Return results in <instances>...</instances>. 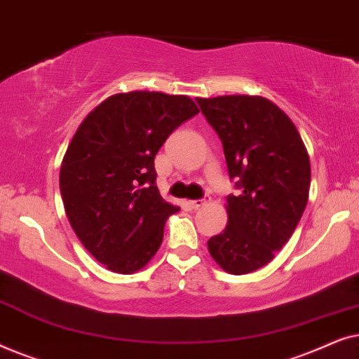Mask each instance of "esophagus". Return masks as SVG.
Listing matches in <instances>:
<instances>
[{"mask_svg": "<svg viewBox=\"0 0 359 359\" xmlns=\"http://www.w3.org/2000/svg\"><path fill=\"white\" fill-rule=\"evenodd\" d=\"M205 204V199H193V201H189V205L193 209H199V208H203V205Z\"/></svg>", "mask_w": 359, "mask_h": 359, "instance_id": "34e87169", "label": "esophagus"}]
</instances>
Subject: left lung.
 <instances>
[{
	"mask_svg": "<svg viewBox=\"0 0 359 359\" xmlns=\"http://www.w3.org/2000/svg\"><path fill=\"white\" fill-rule=\"evenodd\" d=\"M224 145L237 196H227L229 222L209 238L224 271L247 274L274 258L301 220L311 188V160L294 122L263 96L198 97Z\"/></svg>",
	"mask_w": 359,
	"mask_h": 359,
	"instance_id": "1",
	"label": "left lung"
}]
</instances>
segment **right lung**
<instances>
[{
    "mask_svg": "<svg viewBox=\"0 0 359 359\" xmlns=\"http://www.w3.org/2000/svg\"><path fill=\"white\" fill-rule=\"evenodd\" d=\"M198 112L183 95L119 93L73 135L60 168L63 205L83 247L111 271H139L158 252L166 219L180 208L155 186V155Z\"/></svg>",
    "mask_w": 359,
    "mask_h": 359,
    "instance_id": "add662e5",
    "label": "right lung"
}]
</instances>
